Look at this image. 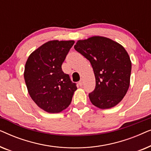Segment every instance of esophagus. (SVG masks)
<instances>
[{"instance_id":"34e87169","label":"esophagus","mask_w":151,"mask_h":151,"mask_svg":"<svg viewBox=\"0 0 151 151\" xmlns=\"http://www.w3.org/2000/svg\"><path fill=\"white\" fill-rule=\"evenodd\" d=\"M78 84H79V85L80 86H82V85H83V80L82 79H81L79 81V82H78Z\"/></svg>"}]
</instances>
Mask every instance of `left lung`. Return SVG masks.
<instances>
[{
	"label": "left lung",
	"instance_id": "left-lung-1",
	"mask_svg": "<svg viewBox=\"0 0 151 151\" xmlns=\"http://www.w3.org/2000/svg\"><path fill=\"white\" fill-rule=\"evenodd\" d=\"M74 49L89 60L93 69L96 88L88 95L92 104L101 109L116 106L130 85L131 61L126 49L98 36L78 40Z\"/></svg>",
	"mask_w": 151,
	"mask_h": 151
}]
</instances>
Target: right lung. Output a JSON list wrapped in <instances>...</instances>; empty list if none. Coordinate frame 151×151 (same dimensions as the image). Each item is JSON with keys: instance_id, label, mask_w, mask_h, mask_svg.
Listing matches in <instances>:
<instances>
[{"instance_id": "right-lung-1", "label": "right lung", "mask_w": 151, "mask_h": 151, "mask_svg": "<svg viewBox=\"0 0 151 151\" xmlns=\"http://www.w3.org/2000/svg\"><path fill=\"white\" fill-rule=\"evenodd\" d=\"M74 40L49 41L31 53L24 67V78L29 94L42 110L58 113L71 104L76 83L64 73L62 65Z\"/></svg>"}]
</instances>
